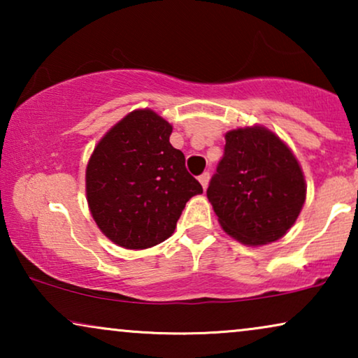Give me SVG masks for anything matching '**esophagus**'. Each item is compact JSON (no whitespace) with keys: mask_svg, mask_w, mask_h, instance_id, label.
Segmentation results:
<instances>
[{"mask_svg":"<svg viewBox=\"0 0 358 358\" xmlns=\"http://www.w3.org/2000/svg\"><path fill=\"white\" fill-rule=\"evenodd\" d=\"M199 180H200V184H202V187L207 189L208 187V182H210V173L200 174L199 176Z\"/></svg>","mask_w":358,"mask_h":358,"instance_id":"esophagus-1","label":"esophagus"}]
</instances>
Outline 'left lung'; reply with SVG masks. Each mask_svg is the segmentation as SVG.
Segmentation results:
<instances>
[{"label":"left lung","mask_w":358,"mask_h":358,"mask_svg":"<svg viewBox=\"0 0 358 358\" xmlns=\"http://www.w3.org/2000/svg\"><path fill=\"white\" fill-rule=\"evenodd\" d=\"M224 155L207 197L220 227L246 246H264L295 224L306 200V180L296 156L262 125L224 135Z\"/></svg>","instance_id":"8db88e82"}]
</instances>
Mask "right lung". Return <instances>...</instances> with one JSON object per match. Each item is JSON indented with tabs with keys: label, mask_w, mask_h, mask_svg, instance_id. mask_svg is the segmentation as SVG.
I'll return each mask as SVG.
<instances>
[{
	"label": "right lung",
	"mask_w": 358,
	"mask_h": 358,
	"mask_svg": "<svg viewBox=\"0 0 358 358\" xmlns=\"http://www.w3.org/2000/svg\"><path fill=\"white\" fill-rule=\"evenodd\" d=\"M173 125L151 109L117 122L86 166V200L97 228L125 249H146L174 233L185 203L202 185L169 143Z\"/></svg>",
	"instance_id": "1"
}]
</instances>
